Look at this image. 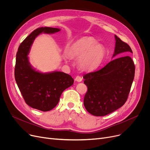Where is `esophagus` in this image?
<instances>
[{
	"instance_id": "34e87169",
	"label": "esophagus",
	"mask_w": 150,
	"mask_h": 150,
	"mask_svg": "<svg viewBox=\"0 0 150 150\" xmlns=\"http://www.w3.org/2000/svg\"><path fill=\"white\" fill-rule=\"evenodd\" d=\"M75 80L77 82H81L82 81V78L80 76H76L75 78Z\"/></svg>"
}]
</instances>
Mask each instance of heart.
Instances as JSON below:
<instances>
[{
  "label": "heart",
  "mask_w": 150,
  "mask_h": 150,
  "mask_svg": "<svg viewBox=\"0 0 150 150\" xmlns=\"http://www.w3.org/2000/svg\"><path fill=\"white\" fill-rule=\"evenodd\" d=\"M69 57L77 58V64L83 70L97 69L103 61L106 50L103 45L97 43L91 36L83 37L71 44L66 50Z\"/></svg>",
  "instance_id": "b5f03b06"
}]
</instances>
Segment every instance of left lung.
I'll return each mask as SVG.
<instances>
[{"label": "left lung", "mask_w": 150, "mask_h": 150, "mask_svg": "<svg viewBox=\"0 0 150 150\" xmlns=\"http://www.w3.org/2000/svg\"><path fill=\"white\" fill-rule=\"evenodd\" d=\"M113 59L102 69L83 76L87 86L84 105L91 114L105 116L122 107L127 101L134 78L135 66L128 55L132 53L129 45L115 35Z\"/></svg>", "instance_id": "1"}]
</instances>
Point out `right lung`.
Segmentation results:
<instances>
[{
  "label": "right lung",
  "instance_id": "obj_1",
  "mask_svg": "<svg viewBox=\"0 0 150 150\" xmlns=\"http://www.w3.org/2000/svg\"><path fill=\"white\" fill-rule=\"evenodd\" d=\"M59 28L40 27L32 31L20 44L16 53L14 76L25 103L42 111L57 105L62 92L74 84L70 75L62 72L41 73L30 65L28 54L35 39L41 33L53 34Z\"/></svg>",
  "mask_w": 150,
  "mask_h": 150
}]
</instances>
